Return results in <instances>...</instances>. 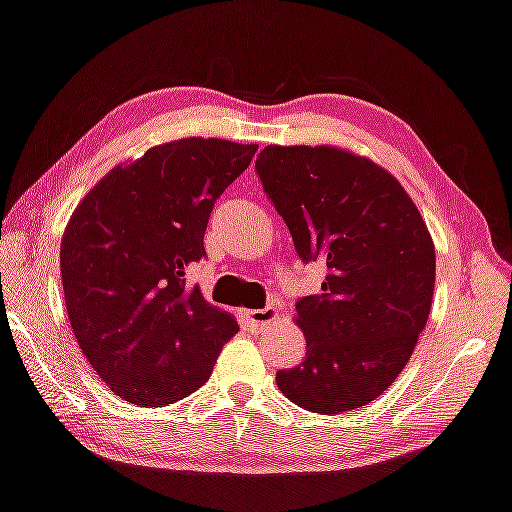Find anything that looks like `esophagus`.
Listing matches in <instances>:
<instances>
[{"mask_svg": "<svg viewBox=\"0 0 512 512\" xmlns=\"http://www.w3.org/2000/svg\"><path fill=\"white\" fill-rule=\"evenodd\" d=\"M242 315L247 317V322L254 326L256 331H263L276 320V317H279V311H276L274 306H265V308H258V311H245Z\"/></svg>", "mask_w": 512, "mask_h": 512, "instance_id": "esophagus-1", "label": "esophagus"}]
</instances>
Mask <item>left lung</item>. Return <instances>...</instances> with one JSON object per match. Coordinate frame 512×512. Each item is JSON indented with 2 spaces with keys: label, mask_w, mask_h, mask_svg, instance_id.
I'll return each mask as SVG.
<instances>
[{
  "label": "left lung",
  "mask_w": 512,
  "mask_h": 512,
  "mask_svg": "<svg viewBox=\"0 0 512 512\" xmlns=\"http://www.w3.org/2000/svg\"><path fill=\"white\" fill-rule=\"evenodd\" d=\"M256 172L299 258L326 263L320 295L297 301L304 363L276 372L299 408L370 404L404 370L429 320L435 247L401 183L345 149L265 147Z\"/></svg>",
  "instance_id": "obj_1"
}]
</instances>
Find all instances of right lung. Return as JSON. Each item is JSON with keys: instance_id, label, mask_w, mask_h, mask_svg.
Listing matches in <instances>:
<instances>
[{"instance_id": "right-lung-1", "label": "right lung", "mask_w": 512, "mask_h": 512, "mask_svg": "<svg viewBox=\"0 0 512 512\" xmlns=\"http://www.w3.org/2000/svg\"><path fill=\"white\" fill-rule=\"evenodd\" d=\"M256 145L183 138L147 149L83 197L61 242L63 295L92 370L117 397L158 408L208 381L238 322L188 286L217 197Z\"/></svg>"}]
</instances>
